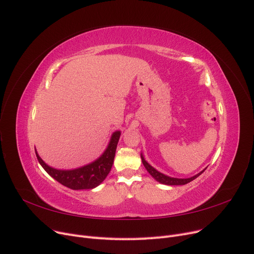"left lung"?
I'll return each mask as SVG.
<instances>
[{
    "label": "left lung",
    "instance_id": "obj_1",
    "mask_svg": "<svg viewBox=\"0 0 254 254\" xmlns=\"http://www.w3.org/2000/svg\"><path fill=\"white\" fill-rule=\"evenodd\" d=\"M141 159H142V163L143 165H144V167L146 168V170L148 171V173L152 176V178L156 180L157 182L161 183V184H164V185H168V186H180V185H186L188 184L190 182H192L193 180H195L196 178H198L204 170H202L201 172H199L198 174L192 176V178H189V179H176V178H170V176H167L165 175L161 172H159L158 170L154 169L152 166H150V165L144 160V158H143V156L141 154Z\"/></svg>",
    "mask_w": 254,
    "mask_h": 254
}]
</instances>
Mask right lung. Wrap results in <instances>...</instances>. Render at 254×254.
Returning <instances> with one entry per match:
<instances>
[{"instance_id": "right-lung-1", "label": "right lung", "mask_w": 254, "mask_h": 254, "mask_svg": "<svg viewBox=\"0 0 254 254\" xmlns=\"http://www.w3.org/2000/svg\"><path fill=\"white\" fill-rule=\"evenodd\" d=\"M119 137L120 131H114L111 140L109 142L107 149L104 151V153L100 158L90 164L85 165L83 167L72 170H60L52 168L42 161L36 150L35 152L37 160L42 166V168L45 169L53 179H55L63 186L67 187V188L72 190L93 189L105 181L107 175L112 168Z\"/></svg>"}]
</instances>
